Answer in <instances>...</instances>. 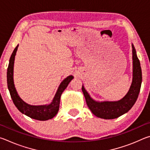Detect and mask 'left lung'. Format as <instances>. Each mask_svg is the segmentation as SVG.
Returning a JSON list of instances; mask_svg holds the SVG:
<instances>
[{
    "label": "left lung",
    "mask_w": 150,
    "mask_h": 150,
    "mask_svg": "<svg viewBox=\"0 0 150 150\" xmlns=\"http://www.w3.org/2000/svg\"><path fill=\"white\" fill-rule=\"evenodd\" d=\"M132 54L133 80L130 90L122 99L115 102H96L90 97L84 87H82L88 107L97 117L104 119L116 118L128 112L135 104L140 91L142 77L140 63L133 45Z\"/></svg>",
    "instance_id": "obj_1"
}]
</instances>
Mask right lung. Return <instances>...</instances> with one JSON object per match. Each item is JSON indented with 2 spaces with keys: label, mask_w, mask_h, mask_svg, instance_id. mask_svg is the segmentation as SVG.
Instances as JSON below:
<instances>
[{
  "label": "right lung",
  "mask_w": 150,
  "mask_h": 150,
  "mask_svg": "<svg viewBox=\"0 0 150 150\" xmlns=\"http://www.w3.org/2000/svg\"><path fill=\"white\" fill-rule=\"evenodd\" d=\"M18 47V45L15 47L13 52H12L11 57L10 58L8 69H7V85H8L12 101H13L15 106H16V108L22 113L24 114L30 118L35 119V120H47L49 119L54 118L59 110L61 95H62L63 91L67 88L70 81L73 79V77L72 75H70L62 81L59 88H58L54 100L50 105L42 106H32L28 105L20 98L14 85V62Z\"/></svg>",
  "instance_id": "1"
}]
</instances>
